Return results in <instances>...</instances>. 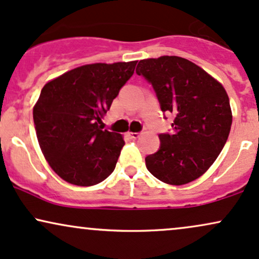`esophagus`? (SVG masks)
Wrapping results in <instances>:
<instances>
[{
  "mask_svg": "<svg viewBox=\"0 0 259 259\" xmlns=\"http://www.w3.org/2000/svg\"><path fill=\"white\" fill-rule=\"evenodd\" d=\"M129 135L132 136L133 139H139L141 136V133H129Z\"/></svg>",
  "mask_w": 259,
  "mask_h": 259,
  "instance_id": "esophagus-1",
  "label": "esophagus"
}]
</instances>
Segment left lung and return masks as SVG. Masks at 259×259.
Wrapping results in <instances>:
<instances>
[{
    "instance_id": "obj_1",
    "label": "left lung",
    "mask_w": 259,
    "mask_h": 259,
    "mask_svg": "<svg viewBox=\"0 0 259 259\" xmlns=\"http://www.w3.org/2000/svg\"><path fill=\"white\" fill-rule=\"evenodd\" d=\"M136 73L153 86L163 112L175 115L174 134H160V147L147 156L153 177L184 185L203 175L222 152L233 123L229 96L218 80L178 56L141 59Z\"/></svg>"
}]
</instances>
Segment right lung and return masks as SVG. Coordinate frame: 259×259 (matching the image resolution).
<instances>
[{
  "mask_svg": "<svg viewBox=\"0 0 259 259\" xmlns=\"http://www.w3.org/2000/svg\"><path fill=\"white\" fill-rule=\"evenodd\" d=\"M138 61L92 63L46 82L32 109L38 145L59 178L92 186L112 174L123 135L102 130V118Z\"/></svg>",
  "mask_w": 259,
  "mask_h": 259,
  "instance_id": "1",
  "label": "right lung"
}]
</instances>
